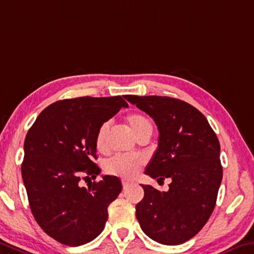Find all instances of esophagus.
<instances>
[{"label": "esophagus", "instance_id": "obj_1", "mask_svg": "<svg viewBox=\"0 0 254 254\" xmlns=\"http://www.w3.org/2000/svg\"><path fill=\"white\" fill-rule=\"evenodd\" d=\"M122 185H123V189H127L131 185V182L127 180H122Z\"/></svg>", "mask_w": 254, "mask_h": 254}]
</instances>
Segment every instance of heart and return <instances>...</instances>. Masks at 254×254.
<instances>
[{"instance_id":"heart-1","label":"heart","mask_w":254,"mask_h":254,"mask_svg":"<svg viewBox=\"0 0 254 254\" xmlns=\"http://www.w3.org/2000/svg\"><path fill=\"white\" fill-rule=\"evenodd\" d=\"M127 126L131 133L136 139L147 133H151L152 126L150 120L142 113L133 112L127 115ZM110 122H104L97 128L95 134V147L99 152L107 150V139L110 133ZM143 166V159L139 156H123L118 155L112 157L105 163V171L112 175H118L121 178L132 179L138 174Z\"/></svg>"}]
</instances>
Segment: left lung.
<instances>
[{
    "mask_svg": "<svg viewBox=\"0 0 254 254\" xmlns=\"http://www.w3.org/2000/svg\"><path fill=\"white\" fill-rule=\"evenodd\" d=\"M152 118L159 131L158 148L146 167L157 181L170 179V190L141 185L143 199L135 216L146 235L178 245L198 234L211 216L223 179L220 144L207 119L183 100L162 96H126Z\"/></svg>",
    "mask_w": 254,
    "mask_h": 254,
    "instance_id": "left-lung-1",
    "label": "left lung"
}]
</instances>
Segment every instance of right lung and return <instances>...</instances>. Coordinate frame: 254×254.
Masks as SVG:
<instances>
[{"label": "right lung", "mask_w": 254, "mask_h": 254, "mask_svg": "<svg viewBox=\"0 0 254 254\" xmlns=\"http://www.w3.org/2000/svg\"><path fill=\"white\" fill-rule=\"evenodd\" d=\"M127 103L115 97H79L51 104L25 139L21 174L31 212L47 235L69 247L96 239L105 227L107 208L122 191L116 176L96 179L95 134L99 126Z\"/></svg>", "instance_id": "obj_1"}]
</instances>
